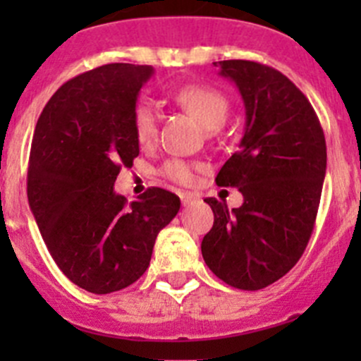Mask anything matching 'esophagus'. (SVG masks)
Wrapping results in <instances>:
<instances>
[{"instance_id": "obj_1", "label": "esophagus", "mask_w": 361, "mask_h": 361, "mask_svg": "<svg viewBox=\"0 0 361 361\" xmlns=\"http://www.w3.org/2000/svg\"><path fill=\"white\" fill-rule=\"evenodd\" d=\"M180 199H181V204H183V206H188V204L197 201L199 197L195 194H192V192H180Z\"/></svg>"}]
</instances>
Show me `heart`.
<instances>
[{
  "instance_id": "1",
  "label": "heart",
  "mask_w": 361,
  "mask_h": 361,
  "mask_svg": "<svg viewBox=\"0 0 361 361\" xmlns=\"http://www.w3.org/2000/svg\"><path fill=\"white\" fill-rule=\"evenodd\" d=\"M176 103L183 110L195 116L201 126L207 130H218L225 123L231 110L227 96L221 90L209 85H188L178 90L174 96ZM133 129L136 141L141 147H150L157 140L159 133V111L148 101H141L136 104L133 113ZM197 167L185 160L173 159L167 160L160 173L169 180L180 185H188L194 180V171Z\"/></svg>"
}]
</instances>
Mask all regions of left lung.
<instances>
[{
	"label": "left lung",
	"instance_id": "left-lung-1",
	"mask_svg": "<svg viewBox=\"0 0 361 361\" xmlns=\"http://www.w3.org/2000/svg\"><path fill=\"white\" fill-rule=\"evenodd\" d=\"M235 83L246 110L245 134L216 176L245 202L206 199L213 228L201 251L214 276L239 290H262L298 262L314 228L326 145L307 97L278 69L232 59L213 63Z\"/></svg>",
	"mask_w": 361,
	"mask_h": 361
}]
</instances>
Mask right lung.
Returning a JSON list of instances; mask_svg holds the SVG:
<instances>
[{"mask_svg":"<svg viewBox=\"0 0 361 361\" xmlns=\"http://www.w3.org/2000/svg\"><path fill=\"white\" fill-rule=\"evenodd\" d=\"M152 75V66L123 63L82 73L57 89L36 123L29 207L57 267L90 293L137 281L180 211V197L164 188L130 204L113 190L120 167L140 155L133 113Z\"/></svg>","mask_w":361,"mask_h":361,"instance_id":"1","label":"right lung"}]
</instances>
